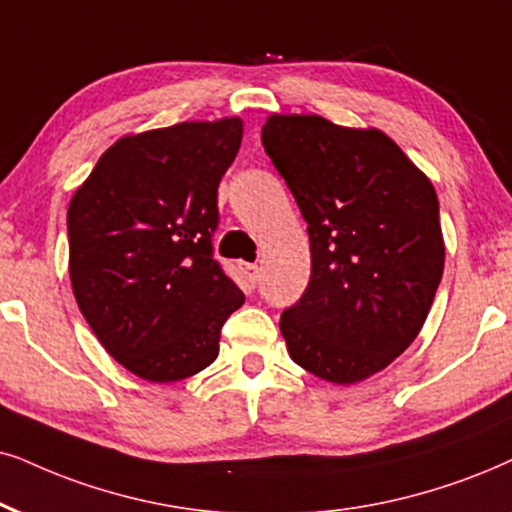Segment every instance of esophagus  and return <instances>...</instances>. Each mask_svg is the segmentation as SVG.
I'll use <instances>...</instances> for the list:
<instances>
[{
  "label": "esophagus",
  "instance_id": "esophagus-1",
  "mask_svg": "<svg viewBox=\"0 0 512 512\" xmlns=\"http://www.w3.org/2000/svg\"><path fill=\"white\" fill-rule=\"evenodd\" d=\"M241 269L245 271V276L250 278V283L260 281V267H257V264H243Z\"/></svg>",
  "mask_w": 512,
  "mask_h": 512
}]
</instances>
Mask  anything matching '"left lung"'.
<instances>
[{
	"label": "left lung",
	"instance_id": "left-lung-1",
	"mask_svg": "<svg viewBox=\"0 0 512 512\" xmlns=\"http://www.w3.org/2000/svg\"><path fill=\"white\" fill-rule=\"evenodd\" d=\"M262 144L312 252L307 290L278 323L290 359L328 383H359L390 366L428 319L444 271L435 186L378 129L271 115Z\"/></svg>",
	"mask_w": 512,
	"mask_h": 512
}]
</instances>
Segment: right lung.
Here are the masks:
<instances>
[{
	"instance_id": "1",
	"label": "right lung",
	"mask_w": 512,
	"mask_h": 512,
	"mask_svg": "<svg viewBox=\"0 0 512 512\" xmlns=\"http://www.w3.org/2000/svg\"><path fill=\"white\" fill-rule=\"evenodd\" d=\"M243 122H181L122 137L68 208L70 283L106 352L151 383L203 371L245 302L215 260L217 189Z\"/></svg>"
}]
</instances>
